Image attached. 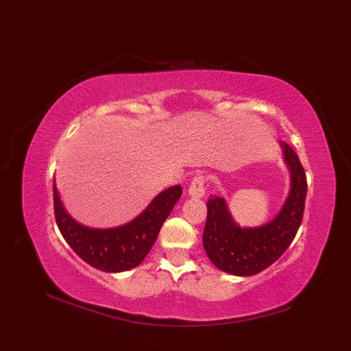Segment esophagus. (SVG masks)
Returning a JSON list of instances; mask_svg holds the SVG:
<instances>
[{"instance_id":"34e87169","label":"esophagus","mask_w":351,"mask_h":351,"mask_svg":"<svg viewBox=\"0 0 351 351\" xmlns=\"http://www.w3.org/2000/svg\"><path fill=\"white\" fill-rule=\"evenodd\" d=\"M189 195L191 197H204L205 196V176L202 175H196L193 178L189 187Z\"/></svg>"}]
</instances>
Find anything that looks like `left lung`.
<instances>
[{"instance_id": "1", "label": "left lung", "mask_w": 351, "mask_h": 351, "mask_svg": "<svg viewBox=\"0 0 351 351\" xmlns=\"http://www.w3.org/2000/svg\"><path fill=\"white\" fill-rule=\"evenodd\" d=\"M291 173L289 195L276 217L259 228H241L230 217L226 200L211 196L206 202L204 247L219 270L234 276H253L270 267L293 243L300 228L308 182L299 156L280 141Z\"/></svg>"}]
</instances>
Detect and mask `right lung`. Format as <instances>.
Here are the masks:
<instances>
[{"instance_id": "add662e5", "label": "right lung", "mask_w": 351, "mask_h": 351, "mask_svg": "<svg viewBox=\"0 0 351 351\" xmlns=\"http://www.w3.org/2000/svg\"><path fill=\"white\" fill-rule=\"evenodd\" d=\"M54 214L63 238L77 255L101 271L119 273L137 267L151 250L162 223L182 195L181 185L161 191L132 221L111 229L80 225L66 213L54 181Z\"/></svg>"}]
</instances>
